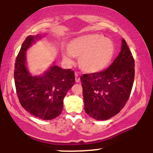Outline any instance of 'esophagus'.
I'll list each match as a JSON object with an SVG mask.
<instances>
[{
	"mask_svg": "<svg viewBox=\"0 0 153 153\" xmlns=\"http://www.w3.org/2000/svg\"><path fill=\"white\" fill-rule=\"evenodd\" d=\"M75 81H76V82H80V75H79L78 73H75Z\"/></svg>",
	"mask_w": 153,
	"mask_h": 153,
	"instance_id": "1",
	"label": "esophagus"
}]
</instances>
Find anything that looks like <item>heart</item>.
Listing matches in <instances>:
<instances>
[{
  "instance_id": "heart-1",
  "label": "heart",
  "mask_w": 153,
  "mask_h": 153,
  "mask_svg": "<svg viewBox=\"0 0 153 153\" xmlns=\"http://www.w3.org/2000/svg\"><path fill=\"white\" fill-rule=\"evenodd\" d=\"M65 59L78 57V65L85 73H97L106 68L113 59L115 46L113 42L101 34H94L75 38L68 43Z\"/></svg>"
}]
</instances>
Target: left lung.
Here are the masks:
<instances>
[{"instance_id": "1", "label": "left lung", "mask_w": 153, "mask_h": 153, "mask_svg": "<svg viewBox=\"0 0 153 153\" xmlns=\"http://www.w3.org/2000/svg\"><path fill=\"white\" fill-rule=\"evenodd\" d=\"M134 79V59L123 39L120 53L107 69L80 76L87 114L107 120L119 113L129 99Z\"/></svg>"}]
</instances>
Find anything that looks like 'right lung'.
Returning a JSON list of instances; mask_svg holds the SVG:
<instances>
[{"label": "right lung", "instance_id": "1", "mask_svg": "<svg viewBox=\"0 0 153 153\" xmlns=\"http://www.w3.org/2000/svg\"><path fill=\"white\" fill-rule=\"evenodd\" d=\"M37 36H29L22 44L15 62L14 81L19 102L24 109L43 120L60 114L63 99L75 84V73L56 65L41 76H31L26 68V51Z\"/></svg>", "mask_w": 153, "mask_h": 153}]
</instances>
